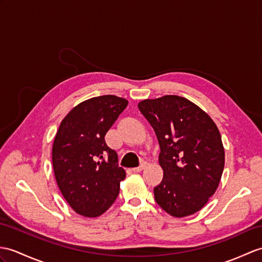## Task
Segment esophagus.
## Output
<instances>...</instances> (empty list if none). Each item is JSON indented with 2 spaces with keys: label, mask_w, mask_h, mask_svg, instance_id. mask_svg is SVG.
<instances>
[{
  "label": "esophagus",
  "mask_w": 262,
  "mask_h": 262,
  "mask_svg": "<svg viewBox=\"0 0 262 262\" xmlns=\"http://www.w3.org/2000/svg\"><path fill=\"white\" fill-rule=\"evenodd\" d=\"M146 166H147V163H145V162H144L141 166H138V167L133 168V171H134V172H142L144 168H146Z\"/></svg>",
  "instance_id": "esophagus-1"
}]
</instances>
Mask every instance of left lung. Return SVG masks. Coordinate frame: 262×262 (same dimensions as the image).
Wrapping results in <instances>:
<instances>
[{"label": "left lung", "mask_w": 262, "mask_h": 262, "mask_svg": "<svg viewBox=\"0 0 262 262\" xmlns=\"http://www.w3.org/2000/svg\"><path fill=\"white\" fill-rule=\"evenodd\" d=\"M138 108L159 139L164 178L155 201L174 217L196 213L215 193L224 168L221 134L212 118L184 97L145 99Z\"/></svg>", "instance_id": "8db88e82"}]
</instances>
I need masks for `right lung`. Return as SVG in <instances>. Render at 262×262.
<instances>
[{"mask_svg":"<svg viewBox=\"0 0 262 262\" xmlns=\"http://www.w3.org/2000/svg\"><path fill=\"white\" fill-rule=\"evenodd\" d=\"M128 100L114 95L78 103L61 120L52 146L53 172L60 192L76 213L97 217L117 199L126 178L105 136Z\"/></svg>","mask_w":262,"mask_h":262,"instance_id":"add662e5","label":"right lung"}]
</instances>
